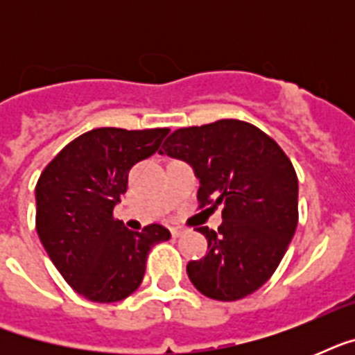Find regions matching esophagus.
Masks as SVG:
<instances>
[{"instance_id":"34e87169","label":"esophagus","mask_w":355,"mask_h":355,"mask_svg":"<svg viewBox=\"0 0 355 355\" xmlns=\"http://www.w3.org/2000/svg\"><path fill=\"white\" fill-rule=\"evenodd\" d=\"M184 232H186V230H184L182 227H175V228H171L173 237H180V236H184Z\"/></svg>"}]
</instances>
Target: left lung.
Masks as SVG:
<instances>
[{
    "instance_id": "left-lung-1",
    "label": "left lung",
    "mask_w": 355,
    "mask_h": 355,
    "mask_svg": "<svg viewBox=\"0 0 355 355\" xmlns=\"http://www.w3.org/2000/svg\"><path fill=\"white\" fill-rule=\"evenodd\" d=\"M160 155L193 167L199 208L223 206L217 232L197 228L208 239V254L188 263L191 284L223 302L258 291L297 230L298 178L291 160L263 130L239 119L178 128Z\"/></svg>"
}]
</instances>
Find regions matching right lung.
Wrapping results in <instances>:
<instances>
[{"label": "right lung", "mask_w": 355, "mask_h": 355, "mask_svg": "<svg viewBox=\"0 0 355 355\" xmlns=\"http://www.w3.org/2000/svg\"><path fill=\"white\" fill-rule=\"evenodd\" d=\"M169 128L103 127L69 141L36 182V232L62 278L92 302H118L145 275L150 247L171 234L162 225L132 232L114 206L134 164L160 150Z\"/></svg>", "instance_id": "right-lung-1"}]
</instances>
